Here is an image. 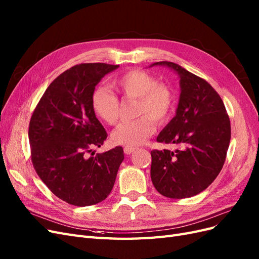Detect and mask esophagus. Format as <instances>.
Wrapping results in <instances>:
<instances>
[{"instance_id": "34e87169", "label": "esophagus", "mask_w": 259, "mask_h": 259, "mask_svg": "<svg viewBox=\"0 0 259 259\" xmlns=\"http://www.w3.org/2000/svg\"><path fill=\"white\" fill-rule=\"evenodd\" d=\"M136 150V148L134 147H124V153L125 154H132L133 152H134Z\"/></svg>"}]
</instances>
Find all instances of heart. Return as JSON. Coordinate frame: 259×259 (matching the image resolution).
Segmentation results:
<instances>
[{
    "instance_id": "heart-1",
    "label": "heart",
    "mask_w": 259,
    "mask_h": 259,
    "mask_svg": "<svg viewBox=\"0 0 259 259\" xmlns=\"http://www.w3.org/2000/svg\"><path fill=\"white\" fill-rule=\"evenodd\" d=\"M112 86L124 99H136L135 120L121 123L111 135L116 145L136 147L144 144L156 127L165 124L175 110L176 98L169 85L159 82L153 74L143 70H131L117 76ZM91 107L101 121L114 125L120 116L119 99L107 89L99 86L93 91Z\"/></svg>"
}]
</instances>
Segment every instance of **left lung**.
<instances>
[{
    "label": "left lung",
    "instance_id": "1",
    "mask_svg": "<svg viewBox=\"0 0 259 259\" xmlns=\"http://www.w3.org/2000/svg\"><path fill=\"white\" fill-rule=\"evenodd\" d=\"M167 66L180 77L176 115L156 138L175 145V151H151V180L159 193L185 199L205 190L221 173L230 144L231 126L223 99L202 77L170 61Z\"/></svg>",
    "mask_w": 259,
    "mask_h": 259
}]
</instances>
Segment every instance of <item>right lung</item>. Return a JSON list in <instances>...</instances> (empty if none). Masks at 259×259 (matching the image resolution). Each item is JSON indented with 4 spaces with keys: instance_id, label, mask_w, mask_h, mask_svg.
<instances>
[{
    "instance_id": "add662e5",
    "label": "right lung",
    "mask_w": 259,
    "mask_h": 259,
    "mask_svg": "<svg viewBox=\"0 0 259 259\" xmlns=\"http://www.w3.org/2000/svg\"><path fill=\"white\" fill-rule=\"evenodd\" d=\"M117 67L95 62L68 69L50 84L31 116L33 167L49 189L71 205L104 201L124 160L122 147L93 153V148L103 145L108 135L92 110V93Z\"/></svg>"
}]
</instances>
